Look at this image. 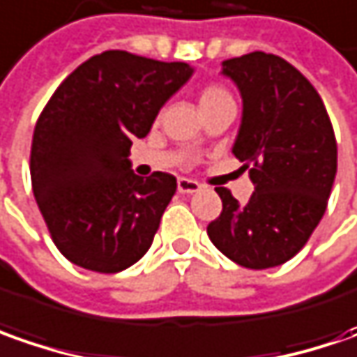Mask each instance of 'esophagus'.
<instances>
[{
	"mask_svg": "<svg viewBox=\"0 0 357 357\" xmlns=\"http://www.w3.org/2000/svg\"><path fill=\"white\" fill-rule=\"evenodd\" d=\"M199 190H202V185H199L197 181H193V179H188V178L178 179L179 193H197Z\"/></svg>",
	"mask_w": 357,
	"mask_h": 357,
	"instance_id": "1",
	"label": "esophagus"
}]
</instances>
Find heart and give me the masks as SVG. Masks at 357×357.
Here are the masks:
<instances>
[{
    "label": "heart",
    "instance_id": "obj_1",
    "mask_svg": "<svg viewBox=\"0 0 357 357\" xmlns=\"http://www.w3.org/2000/svg\"><path fill=\"white\" fill-rule=\"evenodd\" d=\"M225 100H233V98H231V94L221 84H215V82L205 84L202 89V93H199V106H202V110L213 105H219V102H225Z\"/></svg>",
    "mask_w": 357,
    "mask_h": 357
}]
</instances>
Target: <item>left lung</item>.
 Segmentation results:
<instances>
[{
	"label": "left lung",
	"mask_w": 357,
	"mask_h": 357,
	"mask_svg": "<svg viewBox=\"0 0 357 357\" xmlns=\"http://www.w3.org/2000/svg\"><path fill=\"white\" fill-rule=\"evenodd\" d=\"M239 86L243 120L233 154L255 191L245 205L215 188L223 211L207 225L211 243L245 268L287 263L324 215L338 167L326 106L310 80L282 56L255 51L223 61Z\"/></svg>",
	"instance_id": "1"
}]
</instances>
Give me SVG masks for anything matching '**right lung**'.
<instances>
[{
  "instance_id": "right-lung-1",
  "label": "right lung",
  "mask_w": 357,
  "mask_h": 357,
  "mask_svg": "<svg viewBox=\"0 0 357 357\" xmlns=\"http://www.w3.org/2000/svg\"><path fill=\"white\" fill-rule=\"evenodd\" d=\"M188 63L105 51L59 84L35 124L31 185L56 249L94 273H120L150 249L178 181L130 169V146L190 79Z\"/></svg>"
}]
</instances>
